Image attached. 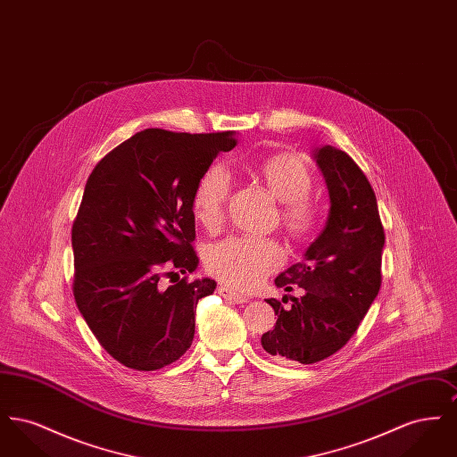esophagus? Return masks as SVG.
Wrapping results in <instances>:
<instances>
[{
	"instance_id": "1",
	"label": "esophagus",
	"mask_w": 457,
	"mask_h": 457,
	"mask_svg": "<svg viewBox=\"0 0 457 457\" xmlns=\"http://www.w3.org/2000/svg\"><path fill=\"white\" fill-rule=\"evenodd\" d=\"M218 293L224 300H228V302H231V303L241 304L248 302V298H246L245 295H241L238 291L228 287V286H219Z\"/></svg>"
}]
</instances>
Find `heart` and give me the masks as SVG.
<instances>
[{
    "mask_svg": "<svg viewBox=\"0 0 457 457\" xmlns=\"http://www.w3.org/2000/svg\"><path fill=\"white\" fill-rule=\"evenodd\" d=\"M257 176L269 192L281 202V222L295 239L313 235L319 224V207L308 196L312 173L293 154L267 157L257 166ZM231 192V178L222 166H211L196 181L192 195V214L207 229H216ZM284 262L283 246L267 238L231 237L207 250V270L219 281L238 289H253Z\"/></svg>",
    "mask_w": 457,
    "mask_h": 457,
    "instance_id": "heart-1",
    "label": "heart"
}]
</instances>
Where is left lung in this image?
<instances>
[{
	"label": "left lung",
	"mask_w": 457,
	"mask_h": 457,
	"mask_svg": "<svg viewBox=\"0 0 457 457\" xmlns=\"http://www.w3.org/2000/svg\"><path fill=\"white\" fill-rule=\"evenodd\" d=\"M330 198L326 228L304 252V261L276 278L284 291L303 289L284 308L267 300L278 315L262 336V348L286 363H317L343 348L378 295L382 284L384 226L365 173L345 151H315Z\"/></svg>",
	"instance_id": "8db88e82"
}]
</instances>
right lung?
Masks as SVG:
<instances>
[{"instance_id": "1", "label": "right lung", "mask_w": 457, "mask_h": 457, "mask_svg": "<svg viewBox=\"0 0 457 457\" xmlns=\"http://www.w3.org/2000/svg\"><path fill=\"white\" fill-rule=\"evenodd\" d=\"M237 142L233 131L147 129L88 176L71 228L73 296L99 345L129 369H162L192 346L196 303L216 289L209 278L179 279L198 265L192 195Z\"/></svg>"}]
</instances>
